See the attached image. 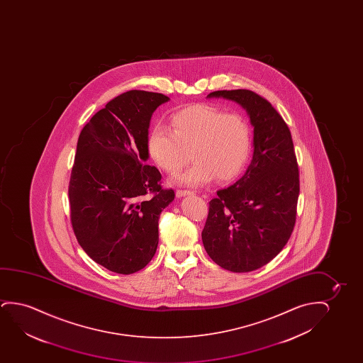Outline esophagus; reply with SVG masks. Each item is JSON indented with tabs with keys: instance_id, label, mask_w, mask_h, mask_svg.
Instances as JSON below:
<instances>
[{
	"instance_id": "esophagus-1",
	"label": "esophagus",
	"mask_w": 363,
	"mask_h": 363,
	"mask_svg": "<svg viewBox=\"0 0 363 363\" xmlns=\"http://www.w3.org/2000/svg\"><path fill=\"white\" fill-rule=\"evenodd\" d=\"M189 194H192L191 191H186V189H177L176 191V196L177 197H184V196H189Z\"/></svg>"
}]
</instances>
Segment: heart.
<instances>
[{"mask_svg":"<svg viewBox=\"0 0 363 363\" xmlns=\"http://www.w3.org/2000/svg\"><path fill=\"white\" fill-rule=\"evenodd\" d=\"M172 131L157 124L150 131V157L166 174H174L194 164L174 181L199 187L217 179H235L248 161L252 133L243 115L227 113L212 105H191L171 118Z\"/></svg>","mask_w":363,"mask_h":363,"instance_id":"obj_1","label":"heart"}]
</instances>
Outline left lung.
Returning <instances> with one entry per match:
<instances>
[{
    "label": "left lung",
    "instance_id": "8db88e82",
    "mask_svg": "<svg viewBox=\"0 0 363 363\" xmlns=\"http://www.w3.org/2000/svg\"><path fill=\"white\" fill-rule=\"evenodd\" d=\"M207 98L232 100L253 126V157L245 174L209 202L202 242L214 263L248 273L275 258L293 233L298 169L288 125L252 90H217Z\"/></svg>",
    "mask_w": 363,
    "mask_h": 363
}]
</instances>
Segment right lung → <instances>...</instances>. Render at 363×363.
I'll return each mask as SVG.
<instances>
[{
	"mask_svg": "<svg viewBox=\"0 0 363 363\" xmlns=\"http://www.w3.org/2000/svg\"><path fill=\"white\" fill-rule=\"evenodd\" d=\"M169 100L126 91L99 110L78 139L68 191L72 225L85 253L114 273H136L150 263L160 214L174 199V189L161 187L159 169L146 164L150 121Z\"/></svg>",
	"mask_w": 363,
	"mask_h": 363,
	"instance_id": "1",
	"label": "right lung"
}]
</instances>
